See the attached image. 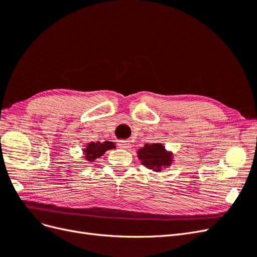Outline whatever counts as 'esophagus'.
Instances as JSON below:
<instances>
[{
    "label": "esophagus",
    "instance_id": "obj_1",
    "mask_svg": "<svg viewBox=\"0 0 257 257\" xmlns=\"http://www.w3.org/2000/svg\"><path fill=\"white\" fill-rule=\"evenodd\" d=\"M118 146L121 148V149H130L131 148V143L127 142V141H120L118 143Z\"/></svg>",
    "mask_w": 257,
    "mask_h": 257
}]
</instances>
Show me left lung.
Wrapping results in <instances>:
<instances>
[{
    "label": "left lung",
    "instance_id": "obj_1",
    "mask_svg": "<svg viewBox=\"0 0 257 257\" xmlns=\"http://www.w3.org/2000/svg\"><path fill=\"white\" fill-rule=\"evenodd\" d=\"M137 157L142 164L153 172H161L173 164L174 155L167 151L163 144H146L137 151Z\"/></svg>",
    "mask_w": 257,
    "mask_h": 257
}]
</instances>
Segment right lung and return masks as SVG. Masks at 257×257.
Masks as SVG:
<instances>
[{
  "label": "right lung",
  "mask_w": 257,
  "mask_h": 257,
  "mask_svg": "<svg viewBox=\"0 0 257 257\" xmlns=\"http://www.w3.org/2000/svg\"><path fill=\"white\" fill-rule=\"evenodd\" d=\"M115 145L112 142H91L89 143L85 148L83 149V154H84V159L87 160L88 162H94L96 159L103 157V154H105V152L107 150H111L114 149Z\"/></svg>",
  "instance_id": "add662e5"
}]
</instances>
